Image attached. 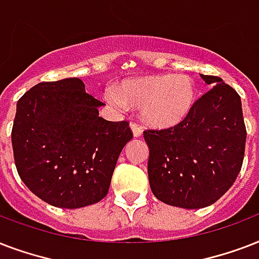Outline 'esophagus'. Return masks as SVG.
<instances>
[{"label": "esophagus", "mask_w": 259, "mask_h": 259, "mask_svg": "<svg viewBox=\"0 0 259 259\" xmlns=\"http://www.w3.org/2000/svg\"><path fill=\"white\" fill-rule=\"evenodd\" d=\"M130 127H131L132 134H134V136H135V138H139V136H142V134H143V130H142V127H139V125L135 123L130 124Z\"/></svg>", "instance_id": "esophagus-1"}]
</instances>
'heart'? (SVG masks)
<instances>
[{"label":"heart","instance_id":"heart-1","mask_svg":"<svg viewBox=\"0 0 259 259\" xmlns=\"http://www.w3.org/2000/svg\"><path fill=\"white\" fill-rule=\"evenodd\" d=\"M105 100L120 112L140 107V116L152 128H171L189 116L197 100V85L186 74H157L125 79L105 90Z\"/></svg>","mask_w":259,"mask_h":259}]
</instances>
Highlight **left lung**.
<instances>
[{
	"label": "left lung",
	"mask_w": 259,
	"mask_h": 259,
	"mask_svg": "<svg viewBox=\"0 0 259 259\" xmlns=\"http://www.w3.org/2000/svg\"><path fill=\"white\" fill-rule=\"evenodd\" d=\"M211 85L176 127L143 132L148 181L165 204L198 209L218 201L242 167L246 127L239 94L219 77L202 75Z\"/></svg>",
	"instance_id": "left-lung-1"
}]
</instances>
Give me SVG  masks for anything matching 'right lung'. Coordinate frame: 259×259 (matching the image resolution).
<instances>
[{
  "mask_svg": "<svg viewBox=\"0 0 259 259\" xmlns=\"http://www.w3.org/2000/svg\"><path fill=\"white\" fill-rule=\"evenodd\" d=\"M102 105L79 78L37 83L17 102L16 167L28 189L50 205L75 209L108 194L132 132L127 121L100 117Z\"/></svg>",
  "mask_w": 259,
  "mask_h": 259,
  "instance_id": "obj_1",
  "label": "right lung"
}]
</instances>
